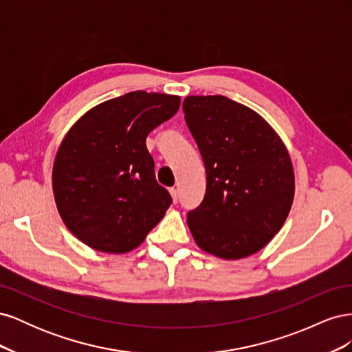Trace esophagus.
<instances>
[{"instance_id": "34e87169", "label": "esophagus", "mask_w": 352, "mask_h": 352, "mask_svg": "<svg viewBox=\"0 0 352 352\" xmlns=\"http://www.w3.org/2000/svg\"><path fill=\"white\" fill-rule=\"evenodd\" d=\"M168 190H170V194H172L173 202H177V201H179V192H177V189H176V188H170Z\"/></svg>"}]
</instances>
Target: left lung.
I'll return each mask as SVG.
<instances>
[{"label":"left lung","instance_id":"obj_1","mask_svg":"<svg viewBox=\"0 0 352 352\" xmlns=\"http://www.w3.org/2000/svg\"><path fill=\"white\" fill-rule=\"evenodd\" d=\"M182 107L207 173L204 199L188 212L190 233L216 257H248L273 239L289 214L291 157L273 127L247 105L223 95H190Z\"/></svg>","mask_w":352,"mask_h":352}]
</instances>
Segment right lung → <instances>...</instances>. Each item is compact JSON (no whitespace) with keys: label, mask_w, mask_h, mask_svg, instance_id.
<instances>
[{"label":"right lung","mask_w":352,"mask_h":352,"mask_svg":"<svg viewBox=\"0 0 352 352\" xmlns=\"http://www.w3.org/2000/svg\"><path fill=\"white\" fill-rule=\"evenodd\" d=\"M179 105L177 95L133 91L91 109L65 136L52 190L65 225L88 247L132 251L164 217L172 197L157 184L145 141Z\"/></svg>","instance_id":"right-lung-1"}]
</instances>
